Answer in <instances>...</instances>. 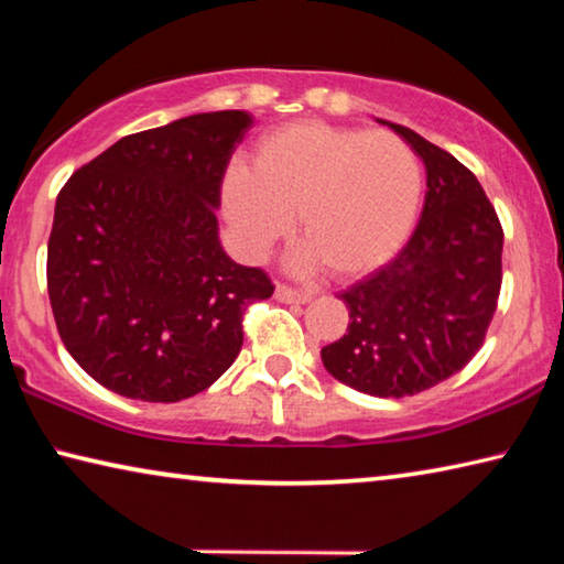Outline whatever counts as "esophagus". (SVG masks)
<instances>
[{
    "instance_id": "34e87169",
    "label": "esophagus",
    "mask_w": 564,
    "mask_h": 564,
    "mask_svg": "<svg viewBox=\"0 0 564 564\" xmlns=\"http://www.w3.org/2000/svg\"><path fill=\"white\" fill-rule=\"evenodd\" d=\"M275 299L283 303H305V301H311V293L291 289V285H285V283H279L275 285Z\"/></svg>"
}]
</instances>
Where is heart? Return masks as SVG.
Instances as JSON below:
<instances>
[{
	"label": "heart",
	"mask_w": 564,
	"mask_h": 564,
	"mask_svg": "<svg viewBox=\"0 0 564 564\" xmlns=\"http://www.w3.org/2000/svg\"><path fill=\"white\" fill-rule=\"evenodd\" d=\"M224 212L248 253H263L299 216V234L338 279L378 269L415 224L423 169L388 131L293 121L265 131L224 178Z\"/></svg>",
	"instance_id": "heart-1"
}]
</instances>
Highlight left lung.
I'll list each match as a JSON object with an SVG mask.
<instances>
[{"label":"left lung","mask_w":564,"mask_h":564,"mask_svg":"<svg viewBox=\"0 0 564 564\" xmlns=\"http://www.w3.org/2000/svg\"><path fill=\"white\" fill-rule=\"evenodd\" d=\"M388 127L425 164L423 216L393 261L338 295L348 330L321 358L360 393L403 398L443 383L482 348L502 285V226L470 169Z\"/></svg>","instance_id":"left-lung-1"}]
</instances>
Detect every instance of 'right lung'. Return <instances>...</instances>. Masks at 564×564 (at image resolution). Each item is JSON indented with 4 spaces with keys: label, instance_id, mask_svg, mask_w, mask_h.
<instances>
[{
    "label": "right lung",
    "instance_id": "right-lung-1",
    "mask_svg": "<svg viewBox=\"0 0 564 564\" xmlns=\"http://www.w3.org/2000/svg\"><path fill=\"white\" fill-rule=\"evenodd\" d=\"M246 111H212L129 133L76 169L56 196L46 289L59 338L123 398L176 403L221 378L243 313L269 273L221 251L216 206Z\"/></svg>",
    "mask_w": 564,
    "mask_h": 564
}]
</instances>
